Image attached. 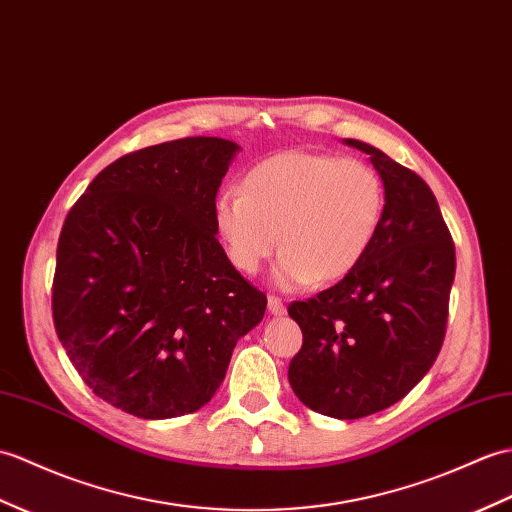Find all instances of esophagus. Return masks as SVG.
I'll return each mask as SVG.
<instances>
[{
	"label": "esophagus",
	"mask_w": 512,
	"mask_h": 512,
	"mask_svg": "<svg viewBox=\"0 0 512 512\" xmlns=\"http://www.w3.org/2000/svg\"><path fill=\"white\" fill-rule=\"evenodd\" d=\"M268 312L272 316H283L285 314V305L281 299H277V296H268Z\"/></svg>",
	"instance_id": "1"
}]
</instances>
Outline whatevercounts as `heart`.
Wrapping results in <instances>:
<instances>
[{"mask_svg": "<svg viewBox=\"0 0 512 512\" xmlns=\"http://www.w3.org/2000/svg\"><path fill=\"white\" fill-rule=\"evenodd\" d=\"M386 192L358 159L288 150L248 170L244 189H224L213 224L231 264L253 275L277 251L281 288L344 279L362 264L382 227Z\"/></svg>", "mask_w": 512, "mask_h": 512, "instance_id": "1", "label": "heart"}]
</instances>
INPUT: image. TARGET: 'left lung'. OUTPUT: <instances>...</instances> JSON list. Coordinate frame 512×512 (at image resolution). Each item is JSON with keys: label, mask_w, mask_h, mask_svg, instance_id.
<instances>
[{"label": "left lung", "mask_w": 512, "mask_h": 512, "mask_svg": "<svg viewBox=\"0 0 512 512\" xmlns=\"http://www.w3.org/2000/svg\"><path fill=\"white\" fill-rule=\"evenodd\" d=\"M344 144L371 154L382 178V227L351 275L288 307L303 331L288 379L314 412L362 419L406 397L432 368L445 338L456 251L419 174L364 141Z\"/></svg>", "instance_id": "left-lung-1"}]
</instances>
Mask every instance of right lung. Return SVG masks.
I'll use <instances>...</instances> for the list:
<instances>
[{"label":"right lung","mask_w":512,"mask_h":512,"mask_svg":"<svg viewBox=\"0 0 512 512\" xmlns=\"http://www.w3.org/2000/svg\"><path fill=\"white\" fill-rule=\"evenodd\" d=\"M242 148L185 137L130 152L93 178L56 248L52 312L85 384L139 419L200 410L266 294L218 242L213 202Z\"/></svg>","instance_id":"add662e5"}]
</instances>
